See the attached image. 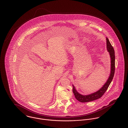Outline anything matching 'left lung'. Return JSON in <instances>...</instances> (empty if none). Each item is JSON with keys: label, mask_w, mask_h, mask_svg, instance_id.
Here are the masks:
<instances>
[{"label": "left lung", "mask_w": 128, "mask_h": 128, "mask_svg": "<svg viewBox=\"0 0 128 128\" xmlns=\"http://www.w3.org/2000/svg\"><path fill=\"white\" fill-rule=\"evenodd\" d=\"M106 48L108 52L110 53V56L111 58V71L110 77L107 80L106 82L104 84V85L100 88L98 91L94 92L88 95H82L79 94L76 90L74 85H72L73 89L72 92L74 94V96L77 100L81 102H86L93 101L100 98L104 92L108 90L110 84L111 83L113 78L114 77L115 72V52L114 50L111 43H110L109 39L106 37Z\"/></svg>", "instance_id": "8db88e82"}]
</instances>
